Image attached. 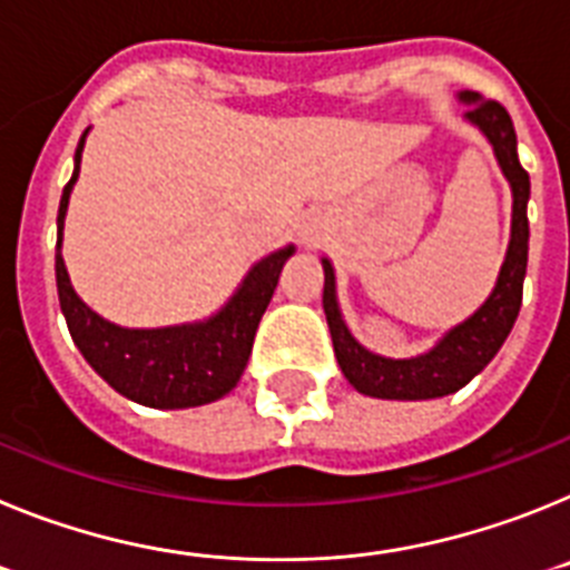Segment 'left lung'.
<instances>
[{"label": "left lung", "instance_id": "8db88e82", "mask_svg": "<svg viewBox=\"0 0 570 570\" xmlns=\"http://www.w3.org/2000/svg\"><path fill=\"white\" fill-rule=\"evenodd\" d=\"M462 105H468V125L480 130L493 148L497 165L502 176L511 185V239H508L505 262H502L497 285L473 311L468 320L454 325L442 334L434 347L425 354L394 360L367 351L342 316L340 299H336V274L328 256H322V271H325V291H322V308L328 320L331 340H334V354L351 385L365 396L374 400H436V396L456 394L465 387L482 367L497 356L502 342L511 334L517 314L522 305V282L528 268V196H531V179L528 170L520 165L517 156V130H513L511 116L500 102L482 99L473 90L456 94Z\"/></svg>", "mask_w": 570, "mask_h": 570}]
</instances>
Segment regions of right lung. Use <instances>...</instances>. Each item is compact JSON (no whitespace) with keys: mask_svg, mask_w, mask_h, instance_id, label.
Wrapping results in <instances>:
<instances>
[{"mask_svg":"<svg viewBox=\"0 0 570 570\" xmlns=\"http://www.w3.org/2000/svg\"><path fill=\"white\" fill-rule=\"evenodd\" d=\"M88 130L77 145L73 176L65 185L57 216V288L70 336L88 365L116 394L128 396L130 402L176 411L223 400L234 391L248 365L256 328L274 296L282 265L294 256L296 248L285 245L254 262L239 288L208 320L183 322L168 328H122L108 322L79 299L62 259L65 214L70 190L79 179Z\"/></svg>","mask_w":570,"mask_h":570,"instance_id":"add662e5","label":"right lung"}]
</instances>
